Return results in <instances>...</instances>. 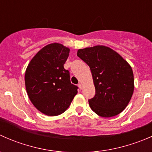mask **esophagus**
Returning <instances> with one entry per match:
<instances>
[{
    "label": "esophagus",
    "instance_id": "esophagus-1",
    "mask_svg": "<svg viewBox=\"0 0 152 152\" xmlns=\"http://www.w3.org/2000/svg\"><path fill=\"white\" fill-rule=\"evenodd\" d=\"M78 87H79V88L80 89V90H82V84L79 83V85H78Z\"/></svg>",
    "mask_w": 152,
    "mask_h": 152
}]
</instances>
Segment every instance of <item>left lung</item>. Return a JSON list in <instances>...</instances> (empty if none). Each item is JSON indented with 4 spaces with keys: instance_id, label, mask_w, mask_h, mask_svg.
<instances>
[{
    "instance_id": "1",
    "label": "left lung",
    "mask_w": 152,
    "mask_h": 152,
    "mask_svg": "<svg viewBox=\"0 0 152 152\" xmlns=\"http://www.w3.org/2000/svg\"><path fill=\"white\" fill-rule=\"evenodd\" d=\"M77 56L90 67L93 76L96 93L88 100L92 110L104 118L121 113L134 91V76L128 62L104 45L79 49Z\"/></svg>"
}]
</instances>
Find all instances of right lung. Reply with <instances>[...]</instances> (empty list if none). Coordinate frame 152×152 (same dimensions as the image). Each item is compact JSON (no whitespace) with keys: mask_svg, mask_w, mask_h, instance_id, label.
Wrapping results in <instances>:
<instances>
[{"mask_svg":"<svg viewBox=\"0 0 152 152\" xmlns=\"http://www.w3.org/2000/svg\"><path fill=\"white\" fill-rule=\"evenodd\" d=\"M70 49L59 43L49 44L31 60L25 74L27 93L34 106L49 116L63 113L77 94L70 72L64 68Z\"/></svg>","mask_w":152,"mask_h":152,"instance_id":"obj_1","label":"right lung"}]
</instances>
